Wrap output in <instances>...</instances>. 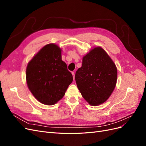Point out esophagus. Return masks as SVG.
<instances>
[{"label":"esophagus","mask_w":146,"mask_h":146,"mask_svg":"<svg viewBox=\"0 0 146 146\" xmlns=\"http://www.w3.org/2000/svg\"><path fill=\"white\" fill-rule=\"evenodd\" d=\"M72 76H73V78H74V79L75 78V73L74 72H72Z\"/></svg>","instance_id":"esophagus-1"}]
</instances>
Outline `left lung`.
<instances>
[{"label": "left lung", "instance_id": "8db88e82", "mask_svg": "<svg viewBox=\"0 0 146 146\" xmlns=\"http://www.w3.org/2000/svg\"><path fill=\"white\" fill-rule=\"evenodd\" d=\"M117 72L115 64L102 48L94 47L83 57L76 71V81L83 98L91 105L103 104L115 88Z\"/></svg>", "mask_w": 146, "mask_h": 146}]
</instances>
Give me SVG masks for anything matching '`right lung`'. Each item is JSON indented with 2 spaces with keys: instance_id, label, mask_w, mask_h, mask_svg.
<instances>
[{
  "instance_id": "obj_1",
  "label": "right lung",
  "mask_w": 146,
  "mask_h": 146,
  "mask_svg": "<svg viewBox=\"0 0 146 146\" xmlns=\"http://www.w3.org/2000/svg\"><path fill=\"white\" fill-rule=\"evenodd\" d=\"M72 74L61 60V49L55 44L44 46L27 64L26 81L39 102L54 105L63 98L72 82Z\"/></svg>"
}]
</instances>
